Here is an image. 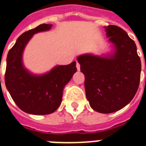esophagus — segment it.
<instances>
[{"label":"esophagus","instance_id":"1","mask_svg":"<svg viewBox=\"0 0 146 146\" xmlns=\"http://www.w3.org/2000/svg\"><path fill=\"white\" fill-rule=\"evenodd\" d=\"M76 69H77V70H80V64L78 62H76Z\"/></svg>","mask_w":146,"mask_h":146}]
</instances>
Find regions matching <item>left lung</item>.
I'll return each mask as SVG.
<instances>
[{
  "instance_id": "1",
  "label": "left lung",
  "mask_w": 146,
  "mask_h": 146,
  "mask_svg": "<svg viewBox=\"0 0 146 146\" xmlns=\"http://www.w3.org/2000/svg\"><path fill=\"white\" fill-rule=\"evenodd\" d=\"M115 52L108 58L82 55L77 58L85 76L86 96L96 111L108 114L119 111L133 99L141 76V60L136 45L117 25L104 27Z\"/></svg>"
}]
</instances>
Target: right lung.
Returning <instances> with one entry per match:
<instances>
[{
	"instance_id": "right-lung-1",
	"label": "right lung",
	"mask_w": 146,
	"mask_h": 146,
	"mask_svg": "<svg viewBox=\"0 0 146 146\" xmlns=\"http://www.w3.org/2000/svg\"><path fill=\"white\" fill-rule=\"evenodd\" d=\"M52 25L42 24L21 35L9 50L4 81L13 100L23 111L32 114H48L62 102V90L76 72V62L58 66L42 76H34L25 70L22 52L35 33L47 31Z\"/></svg>"
}]
</instances>
